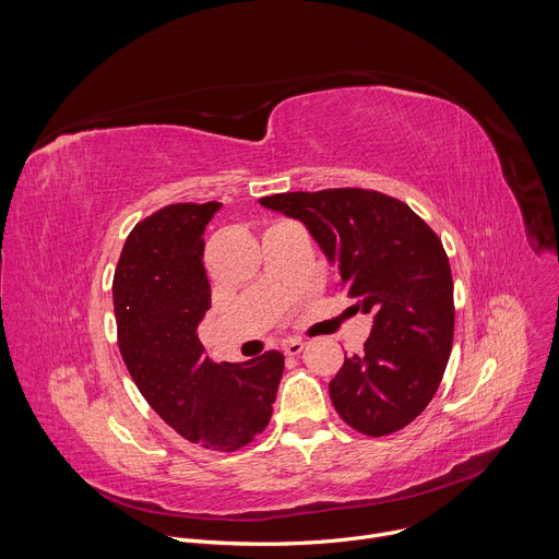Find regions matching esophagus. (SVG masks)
Returning <instances> with one entry per match:
<instances>
[{
	"label": "esophagus",
	"mask_w": 559,
	"mask_h": 559,
	"mask_svg": "<svg viewBox=\"0 0 559 559\" xmlns=\"http://www.w3.org/2000/svg\"><path fill=\"white\" fill-rule=\"evenodd\" d=\"M302 349H305V343H302V341H298V338H289V341H285V343H283V352H285V356H298Z\"/></svg>",
	"instance_id": "obj_1"
}]
</instances>
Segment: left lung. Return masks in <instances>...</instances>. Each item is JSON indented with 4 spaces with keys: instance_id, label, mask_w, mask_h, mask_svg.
Wrapping results in <instances>:
<instances>
[{
    "instance_id": "1",
    "label": "left lung",
    "mask_w": 559,
    "mask_h": 559,
    "mask_svg": "<svg viewBox=\"0 0 559 559\" xmlns=\"http://www.w3.org/2000/svg\"><path fill=\"white\" fill-rule=\"evenodd\" d=\"M298 218L338 267L354 309L373 316L365 349L330 382L338 416L365 436H389L431 403L453 347V278L438 234L403 201L334 188L263 197Z\"/></svg>"
}]
</instances>
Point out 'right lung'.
Masks as SVG:
<instances>
[{
	"mask_svg": "<svg viewBox=\"0 0 559 559\" xmlns=\"http://www.w3.org/2000/svg\"><path fill=\"white\" fill-rule=\"evenodd\" d=\"M221 203H173L145 216L121 250L112 302L121 358L147 405L186 440L236 451L265 431L285 358L210 360L197 328L210 309L203 231Z\"/></svg>",
	"mask_w": 559,
	"mask_h": 559,
	"instance_id": "1",
	"label": "right lung"
}]
</instances>
